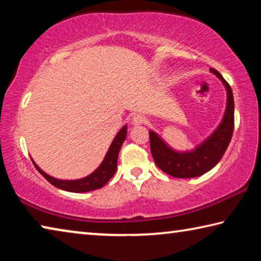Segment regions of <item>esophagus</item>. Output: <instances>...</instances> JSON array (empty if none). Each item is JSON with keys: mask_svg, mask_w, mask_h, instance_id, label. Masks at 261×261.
Segmentation results:
<instances>
[{"mask_svg": "<svg viewBox=\"0 0 261 261\" xmlns=\"http://www.w3.org/2000/svg\"><path fill=\"white\" fill-rule=\"evenodd\" d=\"M145 123V117L140 114H136L134 117H132V124L134 125H140Z\"/></svg>", "mask_w": 261, "mask_h": 261, "instance_id": "1", "label": "esophagus"}]
</instances>
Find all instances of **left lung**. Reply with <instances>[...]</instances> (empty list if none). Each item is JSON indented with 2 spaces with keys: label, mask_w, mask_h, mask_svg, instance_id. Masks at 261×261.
<instances>
[{
  "label": "left lung",
  "mask_w": 261,
  "mask_h": 261,
  "mask_svg": "<svg viewBox=\"0 0 261 261\" xmlns=\"http://www.w3.org/2000/svg\"><path fill=\"white\" fill-rule=\"evenodd\" d=\"M227 90V108L223 120L204 143L191 152H176L154 131H149V143L154 162L166 174L177 178H192L204 175L218 165L230 143L233 132V95L231 87L219 71L211 68Z\"/></svg>",
  "instance_id": "left-lung-1"
}]
</instances>
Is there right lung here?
<instances>
[{
    "label": "right lung",
    "mask_w": 261,
    "mask_h": 261,
    "mask_svg": "<svg viewBox=\"0 0 261 261\" xmlns=\"http://www.w3.org/2000/svg\"><path fill=\"white\" fill-rule=\"evenodd\" d=\"M126 132H127V125H124L120 131H118V134L114 138L107 154H106L102 163L96 168L93 173L81 179H73V180L57 179L46 174L45 171H42L40 168L35 165V162L33 160L32 162L39 173H40L43 177L48 180V182L56 188L64 190V191L77 192V193L93 191V190H98L100 188H102L103 185L107 184L108 180L113 177L115 173H116L118 153H120L123 141H124L126 138Z\"/></svg>",
    "instance_id": "1"
}]
</instances>
